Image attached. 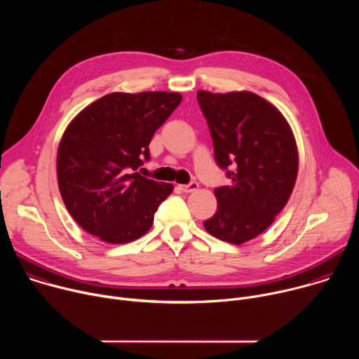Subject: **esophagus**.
Listing matches in <instances>:
<instances>
[{
    "label": "esophagus",
    "instance_id": "34e87169",
    "mask_svg": "<svg viewBox=\"0 0 359 359\" xmlns=\"http://www.w3.org/2000/svg\"><path fill=\"white\" fill-rule=\"evenodd\" d=\"M180 189L184 191V193H191L194 190L198 189V183L197 182H190L189 184H182Z\"/></svg>",
    "mask_w": 359,
    "mask_h": 359
}]
</instances>
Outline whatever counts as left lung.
<instances>
[{"label": "left lung", "instance_id": "8db88e82", "mask_svg": "<svg viewBox=\"0 0 359 359\" xmlns=\"http://www.w3.org/2000/svg\"><path fill=\"white\" fill-rule=\"evenodd\" d=\"M215 158L230 168L229 186L215 189L217 212L203 222L216 238L243 244L271 226L287 204L298 175V149L283 114L248 90H198Z\"/></svg>", "mask_w": 359, "mask_h": 359}]
</instances>
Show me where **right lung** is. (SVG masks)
<instances>
[{
  "mask_svg": "<svg viewBox=\"0 0 359 359\" xmlns=\"http://www.w3.org/2000/svg\"><path fill=\"white\" fill-rule=\"evenodd\" d=\"M182 102L177 92H114L92 102L65 129L57 176L64 204L89 234L123 244L146 234L173 191L135 172L149 143Z\"/></svg>",
  "mask_w": 359,
  "mask_h": 359,
  "instance_id": "obj_1",
  "label": "right lung"
}]
</instances>
